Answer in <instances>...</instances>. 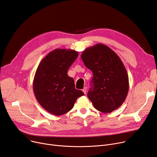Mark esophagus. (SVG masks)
<instances>
[{
    "instance_id": "esophagus-1",
    "label": "esophagus",
    "mask_w": 157,
    "mask_h": 157,
    "mask_svg": "<svg viewBox=\"0 0 157 157\" xmlns=\"http://www.w3.org/2000/svg\"><path fill=\"white\" fill-rule=\"evenodd\" d=\"M86 89H87V88L86 87H84V88L82 90V91L83 92V93L85 94H86Z\"/></svg>"
}]
</instances>
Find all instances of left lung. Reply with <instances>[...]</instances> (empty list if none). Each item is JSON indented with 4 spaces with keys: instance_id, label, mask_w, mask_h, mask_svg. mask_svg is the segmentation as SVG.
Instances as JSON below:
<instances>
[{
    "instance_id": "obj_1",
    "label": "left lung",
    "mask_w": 157,
    "mask_h": 157,
    "mask_svg": "<svg viewBox=\"0 0 157 157\" xmlns=\"http://www.w3.org/2000/svg\"><path fill=\"white\" fill-rule=\"evenodd\" d=\"M81 59L93 72L88 97L98 111L109 113L119 108L127 96L129 82L124 64L108 46L97 44L82 53Z\"/></svg>"
}]
</instances>
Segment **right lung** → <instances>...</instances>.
Segmentation results:
<instances>
[{
    "label": "right lung",
    "mask_w": 157,
    "mask_h": 157,
    "mask_svg": "<svg viewBox=\"0 0 157 157\" xmlns=\"http://www.w3.org/2000/svg\"><path fill=\"white\" fill-rule=\"evenodd\" d=\"M70 49H55L40 62L36 70L33 90L39 104L49 113L60 116L72 109L77 98L84 93L75 88L67 71L78 56Z\"/></svg>",
    "instance_id": "add662e5"
}]
</instances>
